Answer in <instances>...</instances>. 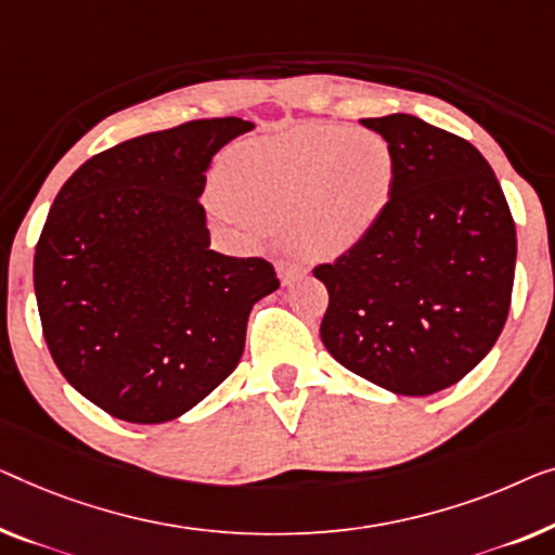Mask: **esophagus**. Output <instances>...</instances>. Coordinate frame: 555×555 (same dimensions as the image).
Instances as JSON below:
<instances>
[{
	"label": "esophagus",
	"instance_id": "esophagus-1",
	"mask_svg": "<svg viewBox=\"0 0 555 555\" xmlns=\"http://www.w3.org/2000/svg\"><path fill=\"white\" fill-rule=\"evenodd\" d=\"M278 275H280V280H283V285H291L297 278L305 275V268L300 262H280Z\"/></svg>",
	"mask_w": 555,
	"mask_h": 555
}]
</instances>
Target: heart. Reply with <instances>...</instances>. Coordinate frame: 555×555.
<instances>
[{
  "label": "heart",
  "instance_id": "1",
  "mask_svg": "<svg viewBox=\"0 0 555 555\" xmlns=\"http://www.w3.org/2000/svg\"><path fill=\"white\" fill-rule=\"evenodd\" d=\"M215 210L250 230L285 228L302 255L333 258L358 245L388 210L396 157L380 134L308 122L247 140L224 157Z\"/></svg>",
  "mask_w": 555,
  "mask_h": 555
}]
</instances>
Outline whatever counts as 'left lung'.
<instances>
[{
  "instance_id": "left-lung-1",
  "label": "left lung",
  "mask_w": 555,
  "mask_h": 555,
  "mask_svg": "<svg viewBox=\"0 0 555 555\" xmlns=\"http://www.w3.org/2000/svg\"><path fill=\"white\" fill-rule=\"evenodd\" d=\"M388 140L396 188L375 228L335 262L320 337L331 356L398 396H433L493 348L511 310L516 222L468 140L413 115L360 119Z\"/></svg>"
}]
</instances>
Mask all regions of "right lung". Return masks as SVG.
Here are the masks:
<instances>
[{
  "instance_id": "add662e5",
  "label": "right lung",
  "mask_w": 555,
  "mask_h": 555,
  "mask_svg": "<svg viewBox=\"0 0 555 555\" xmlns=\"http://www.w3.org/2000/svg\"><path fill=\"white\" fill-rule=\"evenodd\" d=\"M253 130L192 119L119 142L62 184L35 250L52 360L127 423L175 421L235 371L253 305L278 291L262 258L210 250L199 195L215 152Z\"/></svg>"
}]
</instances>
